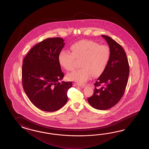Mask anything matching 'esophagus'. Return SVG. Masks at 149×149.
<instances>
[{
	"label": "esophagus",
	"instance_id": "1",
	"mask_svg": "<svg viewBox=\"0 0 149 149\" xmlns=\"http://www.w3.org/2000/svg\"><path fill=\"white\" fill-rule=\"evenodd\" d=\"M77 85L79 86V87H85V84H81V83H77Z\"/></svg>",
	"mask_w": 149,
	"mask_h": 149
}]
</instances>
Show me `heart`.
I'll return each instance as SVG.
<instances>
[{
  "label": "heart",
  "instance_id": "obj_1",
  "mask_svg": "<svg viewBox=\"0 0 149 149\" xmlns=\"http://www.w3.org/2000/svg\"><path fill=\"white\" fill-rule=\"evenodd\" d=\"M71 53L62 51L58 54V60L64 69L71 71L76 68L75 59L80 60L81 67L68 74L69 80L83 83L88 80L92 75L100 76L104 71L110 56V50L107 45H99L95 41L83 40L71 46Z\"/></svg>",
  "mask_w": 149,
  "mask_h": 149
}]
</instances>
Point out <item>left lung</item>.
Segmentation results:
<instances>
[{"mask_svg": "<svg viewBox=\"0 0 149 149\" xmlns=\"http://www.w3.org/2000/svg\"><path fill=\"white\" fill-rule=\"evenodd\" d=\"M110 50L104 71L96 81L89 104L97 110H108L117 104L124 95L128 82L130 67L126 54L120 45L111 37L102 35Z\"/></svg>", "mask_w": 149, "mask_h": 149, "instance_id": "obj_1", "label": "left lung"}]
</instances>
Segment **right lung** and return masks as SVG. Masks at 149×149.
I'll return each instance as SVG.
<instances>
[{
  "instance_id": "1",
  "label": "right lung",
  "mask_w": 149,
  "mask_h": 149,
  "mask_svg": "<svg viewBox=\"0 0 149 149\" xmlns=\"http://www.w3.org/2000/svg\"><path fill=\"white\" fill-rule=\"evenodd\" d=\"M60 37L47 38L33 46L23 61L22 85L32 104L41 110L57 111L68 101L67 92L72 83L63 79L58 60L64 46Z\"/></svg>"
}]
</instances>
